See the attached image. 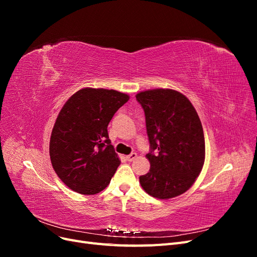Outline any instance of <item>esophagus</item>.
<instances>
[{
    "mask_svg": "<svg viewBox=\"0 0 257 257\" xmlns=\"http://www.w3.org/2000/svg\"><path fill=\"white\" fill-rule=\"evenodd\" d=\"M136 158H137V153H135V152H132L131 154L126 155V160H127L128 162H133Z\"/></svg>",
    "mask_w": 257,
    "mask_h": 257,
    "instance_id": "1",
    "label": "esophagus"
}]
</instances>
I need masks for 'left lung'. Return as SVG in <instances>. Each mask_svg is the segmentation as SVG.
Masks as SVG:
<instances>
[{
  "label": "left lung",
  "mask_w": 257,
  "mask_h": 257,
  "mask_svg": "<svg viewBox=\"0 0 257 257\" xmlns=\"http://www.w3.org/2000/svg\"><path fill=\"white\" fill-rule=\"evenodd\" d=\"M146 116L149 173L139 177L149 195L168 199L188 191L205 162V137L199 116L180 92L155 89L138 93Z\"/></svg>",
  "instance_id": "obj_1"
}]
</instances>
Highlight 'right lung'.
I'll return each instance as SVG.
<instances>
[{
	"mask_svg": "<svg viewBox=\"0 0 257 257\" xmlns=\"http://www.w3.org/2000/svg\"><path fill=\"white\" fill-rule=\"evenodd\" d=\"M130 96L124 93L85 88L62 108L50 137L51 164L69 189L84 194L103 191L120 165L107 126Z\"/></svg>",
	"mask_w": 257,
	"mask_h": 257,
	"instance_id": "add662e5",
	"label": "right lung"
}]
</instances>
